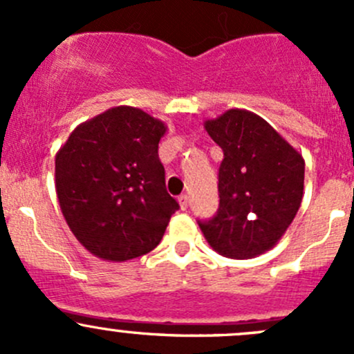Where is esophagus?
Returning a JSON list of instances; mask_svg holds the SVG:
<instances>
[{"instance_id": "34e87169", "label": "esophagus", "mask_w": 354, "mask_h": 354, "mask_svg": "<svg viewBox=\"0 0 354 354\" xmlns=\"http://www.w3.org/2000/svg\"><path fill=\"white\" fill-rule=\"evenodd\" d=\"M178 202H180L181 209L187 210L188 209V203H190V200H188V195H180V197H178Z\"/></svg>"}]
</instances>
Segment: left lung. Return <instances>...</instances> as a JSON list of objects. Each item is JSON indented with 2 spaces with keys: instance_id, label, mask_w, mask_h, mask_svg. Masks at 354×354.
Masks as SVG:
<instances>
[{
  "instance_id": "obj_1",
  "label": "left lung",
  "mask_w": 354,
  "mask_h": 354,
  "mask_svg": "<svg viewBox=\"0 0 354 354\" xmlns=\"http://www.w3.org/2000/svg\"><path fill=\"white\" fill-rule=\"evenodd\" d=\"M223 149L219 209L198 221L207 243L230 259L262 255L286 233L303 198L305 160L267 123L246 109H230L203 123Z\"/></svg>"
}]
</instances>
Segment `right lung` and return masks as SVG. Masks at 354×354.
<instances>
[{
  "instance_id": "add662e5",
  "label": "right lung",
  "mask_w": 354,
  "mask_h": 354,
  "mask_svg": "<svg viewBox=\"0 0 354 354\" xmlns=\"http://www.w3.org/2000/svg\"><path fill=\"white\" fill-rule=\"evenodd\" d=\"M166 124L118 106L78 124L56 154V195L78 241L108 262L154 250L180 209L167 194L159 140Z\"/></svg>"
}]
</instances>
